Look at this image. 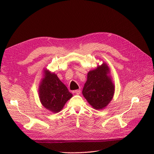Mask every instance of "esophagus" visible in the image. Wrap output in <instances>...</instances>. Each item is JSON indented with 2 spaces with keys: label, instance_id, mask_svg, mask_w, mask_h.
Returning <instances> with one entry per match:
<instances>
[{
  "label": "esophagus",
  "instance_id": "esophagus-1",
  "mask_svg": "<svg viewBox=\"0 0 154 154\" xmlns=\"http://www.w3.org/2000/svg\"><path fill=\"white\" fill-rule=\"evenodd\" d=\"M74 92L75 94L79 95V94H80V89H79V90H75V91H74Z\"/></svg>",
  "mask_w": 154,
  "mask_h": 154
}]
</instances>
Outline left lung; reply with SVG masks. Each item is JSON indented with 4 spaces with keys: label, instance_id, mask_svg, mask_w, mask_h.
I'll return each mask as SVG.
<instances>
[{
    "label": "left lung",
    "instance_id": "1",
    "mask_svg": "<svg viewBox=\"0 0 154 154\" xmlns=\"http://www.w3.org/2000/svg\"><path fill=\"white\" fill-rule=\"evenodd\" d=\"M106 63L90 70L82 90V94L91 106L95 110L106 108L112 100L115 85Z\"/></svg>",
    "mask_w": 154,
    "mask_h": 154
}]
</instances>
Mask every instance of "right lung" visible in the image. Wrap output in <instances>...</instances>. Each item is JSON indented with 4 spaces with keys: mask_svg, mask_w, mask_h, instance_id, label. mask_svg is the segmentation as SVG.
<instances>
[{
    "mask_svg": "<svg viewBox=\"0 0 154 154\" xmlns=\"http://www.w3.org/2000/svg\"><path fill=\"white\" fill-rule=\"evenodd\" d=\"M44 77L40 82L38 96L42 106L53 113L59 112L72 94L54 72L44 70Z\"/></svg>",
    "mask_w": 154,
    "mask_h": 154,
    "instance_id": "1",
    "label": "right lung"
}]
</instances>
